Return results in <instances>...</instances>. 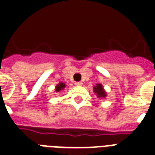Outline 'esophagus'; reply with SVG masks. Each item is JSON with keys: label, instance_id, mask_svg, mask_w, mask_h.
Wrapping results in <instances>:
<instances>
[{"label": "esophagus", "instance_id": "obj_1", "mask_svg": "<svg viewBox=\"0 0 155 155\" xmlns=\"http://www.w3.org/2000/svg\"><path fill=\"white\" fill-rule=\"evenodd\" d=\"M75 85H82V82H81V81H77V82H75Z\"/></svg>", "mask_w": 155, "mask_h": 155}]
</instances>
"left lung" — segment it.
<instances>
[{
	"instance_id": "obj_1",
	"label": "left lung",
	"mask_w": 155,
	"mask_h": 155,
	"mask_svg": "<svg viewBox=\"0 0 155 155\" xmlns=\"http://www.w3.org/2000/svg\"><path fill=\"white\" fill-rule=\"evenodd\" d=\"M93 90H94L95 93L99 98H103L104 97H106V93L105 92H104V90L101 84H97V85L94 87V89H93Z\"/></svg>"
}]
</instances>
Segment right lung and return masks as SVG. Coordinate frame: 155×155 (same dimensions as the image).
I'll return each mask as SVG.
<instances>
[{
  "label": "right lung",
  "instance_id": "right-lung-1",
  "mask_svg": "<svg viewBox=\"0 0 155 155\" xmlns=\"http://www.w3.org/2000/svg\"><path fill=\"white\" fill-rule=\"evenodd\" d=\"M65 87H66V85H65L64 83L60 82L59 84H58L57 86H56V88H55L56 92H59L60 90H62V89H63L64 88H65Z\"/></svg>",
  "mask_w": 155,
  "mask_h": 155
}]
</instances>
